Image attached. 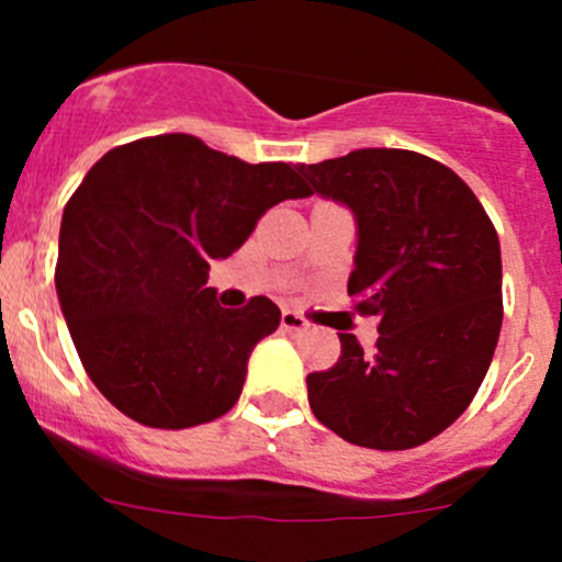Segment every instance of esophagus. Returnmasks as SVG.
<instances>
[{
    "instance_id": "obj_1",
    "label": "esophagus",
    "mask_w": 562,
    "mask_h": 562,
    "mask_svg": "<svg viewBox=\"0 0 562 562\" xmlns=\"http://www.w3.org/2000/svg\"><path fill=\"white\" fill-rule=\"evenodd\" d=\"M280 323L285 331H304V328H310L307 317H304L302 313H296V310H285L280 317Z\"/></svg>"
}]
</instances>
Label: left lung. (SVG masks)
I'll return each instance as SVG.
<instances>
[{"instance_id": "8db88e82", "label": "left lung", "mask_w": 562, "mask_h": 562, "mask_svg": "<svg viewBox=\"0 0 562 562\" xmlns=\"http://www.w3.org/2000/svg\"><path fill=\"white\" fill-rule=\"evenodd\" d=\"M310 190L359 223L348 296L375 315V353L339 334L331 370L310 372L315 418L348 443L405 451L457 422L484 381L503 323L501 241L479 198L443 162L359 149L299 166Z\"/></svg>"}]
</instances>
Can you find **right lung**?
<instances>
[{
	"mask_svg": "<svg viewBox=\"0 0 562 562\" xmlns=\"http://www.w3.org/2000/svg\"><path fill=\"white\" fill-rule=\"evenodd\" d=\"M307 195L288 162L249 166L187 133L122 144L89 168L61 214L56 291L83 370L116 411L187 429L236 405L280 307H220L209 260L245 245L266 209Z\"/></svg>",
	"mask_w": 562,
	"mask_h": 562,
	"instance_id": "1",
	"label": "right lung"
}]
</instances>
